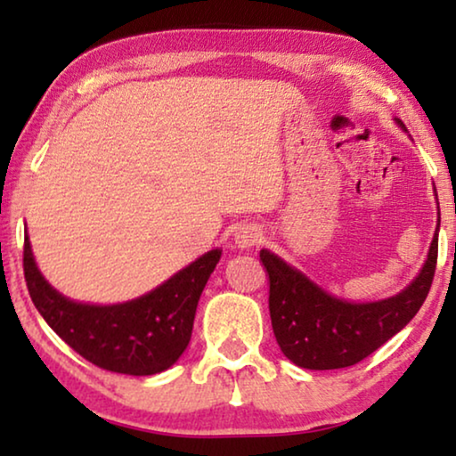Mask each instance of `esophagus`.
<instances>
[{
	"label": "esophagus",
	"mask_w": 456,
	"mask_h": 456,
	"mask_svg": "<svg viewBox=\"0 0 456 456\" xmlns=\"http://www.w3.org/2000/svg\"><path fill=\"white\" fill-rule=\"evenodd\" d=\"M261 242V230L253 224H242L234 232V245L239 248H251Z\"/></svg>",
	"instance_id": "esophagus-1"
}]
</instances>
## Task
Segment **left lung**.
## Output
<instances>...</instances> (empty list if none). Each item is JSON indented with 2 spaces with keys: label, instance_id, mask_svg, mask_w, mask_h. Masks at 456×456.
<instances>
[{
  "label": "left lung",
  "instance_id": "obj_1",
  "mask_svg": "<svg viewBox=\"0 0 456 456\" xmlns=\"http://www.w3.org/2000/svg\"><path fill=\"white\" fill-rule=\"evenodd\" d=\"M396 124L404 128L401 120ZM259 257L270 276V317L280 351L305 370H340L370 357L419 311L438 261V228L419 276L398 295L373 303L330 295L267 248Z\"/></svg>",
  "mask_w": 456,
  "mask_h": 456
}]
</instances>
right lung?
<instances>
[{"mask_svg": "<svg viewBox=\"0 0 456 456\" xmlns=\"http://www.w3.org/2000/svg\"><path fill=\"white\" fill-rule=\"evenodd\" d=\"M220 255L214 248L155 290L118 305H86L60 295L41 276L28 236L22 264L35 307L68 346L102 370L153 376L176 363L189 346L199 297Z\"/></svg>", "mask_w": 456, "mask_h": 456, "instance_id": "right-lung-1", "label": "right lung"}]
</instances>
